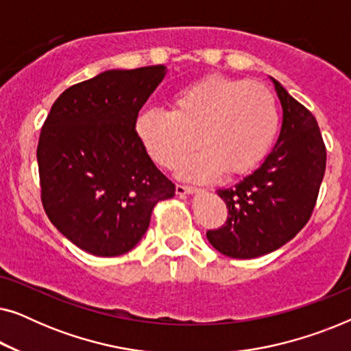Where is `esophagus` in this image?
I'll list each match as a JSON object with an SVG mask.
<instances>
[{"instance_id": "1", "label": "esophagus", "mask_w": 351, "mask_h": 351, "mask_svg": "<svg viewBox=\"0 0 351 351\" xmlns=\"http://www.w3.org/2000/svg\"><path fill=\"white\" fill-rule=\"evenodd\" d=\"M198 191V189L195 186H189V185H177L176 186V193L177 195H193Z\"/></svg>"}]
</instances>
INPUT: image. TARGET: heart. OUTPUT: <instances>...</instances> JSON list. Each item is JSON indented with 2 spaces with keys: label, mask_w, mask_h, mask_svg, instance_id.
Listing matches in <instances>:
<instances>
[{
  "label": "heart",
  "mask_w": 351,
  "mask_h": 351,
  "mask_svg": "<svg viewBox=\"0 0 351 351\" xmlns=\"http://www.w3.org/2000/svg\"><path fill=\"white\" fill-rule=\"evenodd\" d=\"M280 112L270 90L246 80L209 76L182 89L171 112L148 110L136 121L143 150L172 167L199 142L203 148L177 166L182 179L239 177L261 165L275 142Z\"/></svg>",
  "instance_id": "obj_1"
}]
</instances>
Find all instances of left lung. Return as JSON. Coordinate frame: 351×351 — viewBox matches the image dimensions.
<instances>
[{
	"mask_svg": "<svg viewBox=\"0 0 351 351\" xmlns=\"http://www.w3.org/2000/svg\"><path fill=\"white\" fill-rule=\"evenodd\" d=\"M270 80L282 108L280 137L256 171L217 190L228 217L206 233L227 257H261L291 241L308 222L324 177L326 147L315 117Z\"/></svg>",
	"mask_w": 351,
	"mask_h": 351,
	"instance_id": "1",
	"label": "left lung"
}]
</instances>
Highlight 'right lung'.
Returning <instances> with one entry per match:
<instances>
[{"instance_id":"right-lung-1","label":"right lung","mask_w":351,"mask_h":351,"mask_svg":"<svg viewBox=\"0 0 351 351\" xmlns=\"http://www.w3.org/2000/svg\"><path fill=\"white\" fill-rule=\"evenodd\" d=\"M166 73L165 65L102 71L65 89L41 129L43 206L52 225L93 256L136 247L155 204L176 195L136 134L137 114Z\"/></svg>"}]
</instances>
